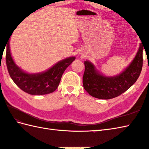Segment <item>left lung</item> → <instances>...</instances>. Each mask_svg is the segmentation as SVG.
I'll list each match as a JSON object with an SVG mask.
<instances>
[{
    "label": "left lung",
    "mask_w": 149,
    "mask_h": 149,
    "mask_svg": "<svg viewBox=\"0 0 149 149\" xmlns=\"http://www.w3.org/2000/svg\"><path fill=\"white\" fill-rule=\"evenodd\" d=\"M143 47L141 42L133 61L125 70L115 77L104 76L96 71L90 62L84 61L83 77L84 90L91 96L100 99H111L124 93L140 76L143 66Z\"/></svg>",
    "instance_id": "1"
}]
</instances>
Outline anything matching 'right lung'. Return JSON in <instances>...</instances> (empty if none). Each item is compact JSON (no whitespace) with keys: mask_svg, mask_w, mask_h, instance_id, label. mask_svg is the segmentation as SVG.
<instances>
[{"mask_svg":"<svg viewBox=\"0 0 149 149\" xmlns=\"http://www.w3.org/2000/svg\"><path fill=\"white\" fill-rule=\"evenodd\" d=\"M75 59V57H71L63 60L42 74H29L22 71L15 65L11 56L9 41L6 46V61L11 78L22 90L34 95L49 94L54 91L59 86L66 68Z\"/></svg>","mask_w":149,"mask_h":149,"instance_id":"1","label":"right lung"}]
</instances>
